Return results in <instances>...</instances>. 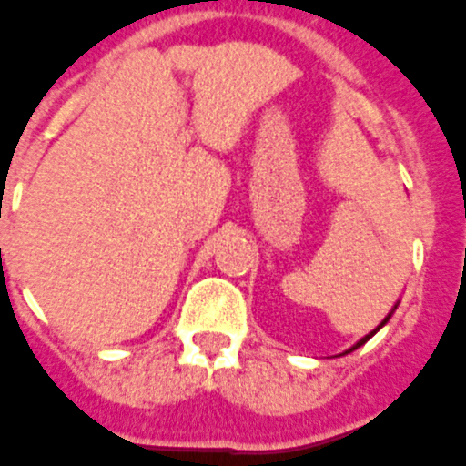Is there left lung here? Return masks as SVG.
I'll return each instance as SVG.
<instances>
[{
    "label": "left lung",
    "instance_id": "obj_1",
    "mask_svg": "<svg viewBox=\"0 0 466 466\" xmlns=\"http://www.w3.org/2000/svg\"><path fill=\"white\" fill-rule=\"evenodd\" d=\"M397 305H400V300H397V303H395V305H392V310L387 312V318H385V320H382V322H380V325H377L375 330H372V332H368V335H365V338H360V340H358V342H355V345H352V348H350V350H345V352H342V355H348V352H352V350H358V348H362V345H365V342H368V340H370V338H372V335H377V332L382 330V328H385L387 322H390V318H392V312H395V310H397Z\"/></svg>",
    "mask_w": 466,
    "mask_h": 466
}]
</instances>
